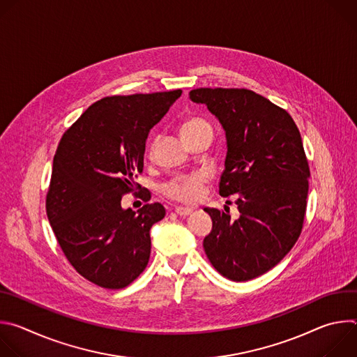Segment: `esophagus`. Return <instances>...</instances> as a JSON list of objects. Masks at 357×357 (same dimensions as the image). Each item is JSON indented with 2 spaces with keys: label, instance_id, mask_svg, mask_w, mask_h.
<instances>
[{
  "label": "esophagus",
  "instance_id": "34e87169",
  "mask_svg": "<svg viewBox=\"0 0 357 357\" xmlns=\"http://www.w3.org/2000/svg\"><path fill=\"white\" fill-rule=\"evenodd\" d=\"M192 212H193V209H190V208H182V206L175 208V213L178 216H189Z\"/></svg>",
  "mask_w": 357,
  "mask_h": 357
}]
</instances>
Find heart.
I'll return each mask as SVG.
<instances>
[{
    "instance_id": "b5f03b06",
    "label": "heart",
    "mask_w": 357,
    "mask_h": 357,
    "mask_svg": "<svg viewBox=\"0 0 357 357\" xmlns=\"http://www.w3.org/2000/svg\"><path fill=\"white\" fill-rule=\"evenodd\" d=\"M206 127H211V126L205 120L199 117H192L182 124L181 132H182V137H185L193 131L206 128ZM205 182H206V174L203 172L185 175L171 182L167 186V193L175 200H179L183 203H196L203 195V183Z\"/></svg>"
}]
</instances>
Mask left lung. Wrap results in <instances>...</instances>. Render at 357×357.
<instances>
[{
	"label": "left lung",
	"instance_id": "8db88e82",
	"mask_svg": "<svg viewBox=\"0 0 357 357\" xmlns=\"http://www.w3.org/2000/svg\"><path fill=\"white\" fill-rule=\"evenodd\" d=\"M226 134L219 193L237 196L238 219L205 208L212 230L203 248L231 281H248L275 267L299 237L308 197L310 167L291 116L247 89H195Z\"/></svg>",
	"mask_w": 357,
	"mask_h": 357
}]
</instances>
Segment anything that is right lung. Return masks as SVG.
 <instances>
[{
	"label": "right lung",
	"instance_id": "add662e5",
	"mask_svg": "<svg viewBox=\"0 0 357 357\" xmlns=\"http://www.w3.org/2000/svg\"><path fill=\"white\" fill-rule=\"evenodd\" d=\"M182 90L105 97L63 134L46 197L50 226L75 270L107 289L130 285L146 267L161 203L124 209L142 172L145 142Z\"/></svg>",
	"mask_w": 357,
	"mask_h": 357
}]
</instances>
